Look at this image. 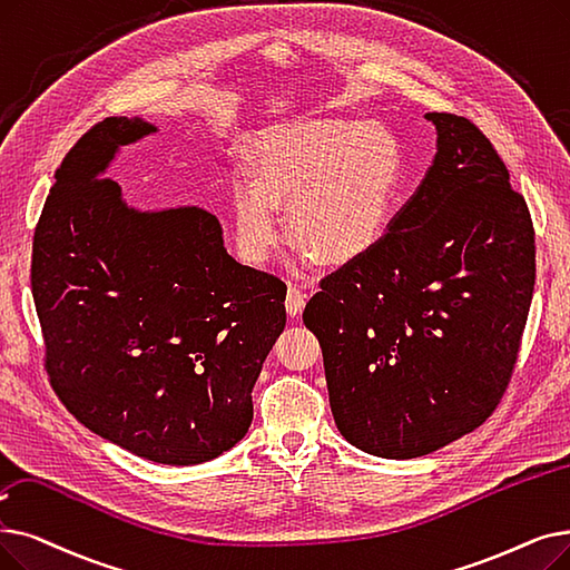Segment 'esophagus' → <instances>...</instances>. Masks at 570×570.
<instances>
[{
    "label": "esophagus",
    "instance_id": "esophagus-1",
    "mask_svg": "<svg viewBox=\"0 0 570 570\" xmlns=\"http://www.w3.org/2000/svg\"><path fill=\"white\" fill-rule=\"evenodd\" d=\"M307 303V295L298 286H288L286 291V312L291 316H298Z\"/></svg>",
    "mask_w": 570,
    "mask_h": 570
}]
</instances>
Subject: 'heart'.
Instances as JSON below:
<instances>
[{
	"instance_id": "heart-1",
	"label": "heart",
	"mask_w": 570,
	"mask_h": 570,
	"mask_svg": "<svg viewBox=\"0 0 570 570\" xmlns=\"http://www.w3.org/2000/svg\"><path fill=\"white\" fill-rule=\"evenodd\" d=\"M254 171L233 181V224L244 261L263 265L286 235L305 256L350 263L386 235L405 177L403 144L386 126L346 118L288 122L254 146Z\"/></svg>"
}]
</instances>
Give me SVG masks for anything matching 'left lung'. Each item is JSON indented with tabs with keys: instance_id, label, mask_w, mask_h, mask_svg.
I'll use <instances>...</instances> for the list:
<instances>
[{
	"instance_id": "obj_1",
	"label": "left lung",
	"mask_w": 570,
	"mask_h": 570,
	"mask_svg": "<svg viewBox=\"0 0 570 570\" xmlns=\"http://www.w3.org/2000/svg\"><path fill=\"white\" fill-rule=\"evenodd\" d=\"M426 118L438 154L422 186L303 312L340 433L382 459L431 454L487 422L535 284L531 214L497 148L463 116Z\"/></svg>"
}]
</instances>
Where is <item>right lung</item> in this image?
<instances>
[{
    "label": "right lung",
    "instance_id": "obj_1",
    "mask_svg": "<svg viewBox=\"0 0 570 570\" xmlns=\"http://www.w3.org/2000/svg\"><path fill=\"white\" fill-rule=\"evenodd\" d=\"M158 128L114 116L69 148L32 242L46 373L92 433L156 463L216 459L246 435L286 326V284L237 263L200 207L139 212L105 177Z\"/></svg>",
    "mask_w": 570,
    "mask_h": 570
}]
</instances>
